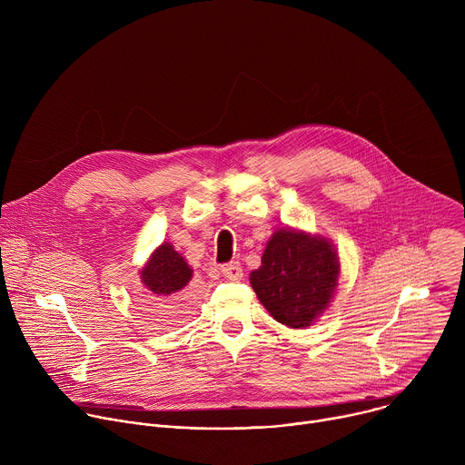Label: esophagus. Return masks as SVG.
<instances>
[{
	"label": "esophagus",
	"mask_w": 465,
	"mask_h": 465,
	"mask_svg": "<svg viewBox=\"0 0 465 465\" xmlns=\"http://www.w3.org/2000/svg\"><path fill=\"white\" fill-rule=\"evenodd\" d=\"M221 272L224 274V278L232 280V282H239L242 280V267L237 262V261H232V262H226L221 267Z\"/></svg>",
	"instance_id": "esophagus-1"
}]
</instances>
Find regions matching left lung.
Here are the masks:
<instances>
[{
  "mask_svg": "<svg viewBox=\"0 0 465 465\" xmlns=\"http://www.w3.org/2000/svg\"><path fill=\"white\" fill-rule=\"evenodd\" d=\"M339 274V253L329 239L282 228L267 242L250 285L274 320L303 329L329 307Z\"/></svg>",
  "mask_w": 465,
  "mask_h": 465,
  "instance_id": "1",
  "label": "left lung"
}]
</instances>
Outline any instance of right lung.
Segmentation results:
<instances>
[{
	"label": "right lung",
	"mask_w": 465,
	"mask_h": 465,
	"mask_svg": "<svg viewBox=\"0 0 465 465\" xmlns=\"http://www.w3.org/2000/svg\"><path fill=\"white\" fill-rule=\"evenodd\" d=\"M140 274L151 291L145 305L160 323H174L189 312L191 302L183 296V289L191 282L193 271L171 242H162L153 252Z\"/></svg>",
	"instance_id": "add662e5"
}]
</instances>
